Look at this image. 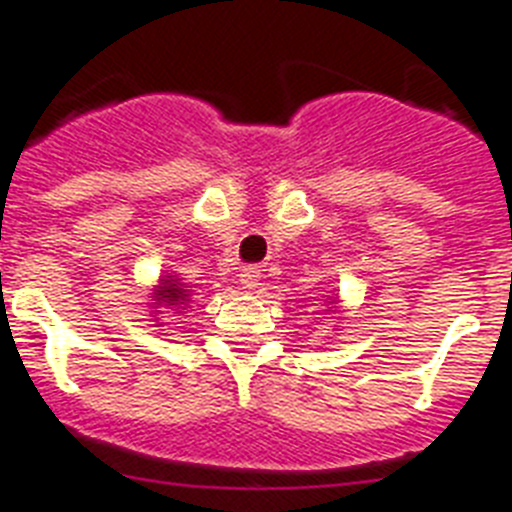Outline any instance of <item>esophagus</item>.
<instances>
[{
	"label": "esophagus",
	"mask_w": 512,
	"mask_h": 512,
	"mask_svg": "<svg viewBox=\"0 0 512 512\" xmlns=\"http://www.w3.org/2000/svg\"><path fill=\"white\" fill-rule=\"evenodd\" d=\"M261 280V269L259 266H246V269H240V285L246 287V290H256Z\"/></svg>",
	"instance_id": "esophagus-1"
}]
</instances>
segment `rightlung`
<instances>
[{
  "label": "right lung",
  "instance_id": "1",
  "mask_svg": "<svg viewBox=\"0 0 512 512\" xmlns=\"http://www.w3.org/2000/svg\"><path fill=\"white\" fill-rule=\"evenodd\" d=\"M151 306L154 308H170V311H177V308H183L185 303L190 301V290L188 285H183V282L177 280L175 274H164L162 280H159V285H156V290L151 293Z\"/></svg>",
  "mask_w": 512,
  "mask_h": 512
}]
</instances>
